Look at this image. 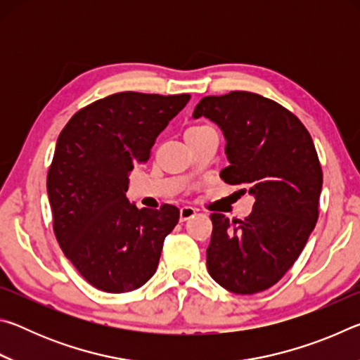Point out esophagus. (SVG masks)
<instances>
[{
	"label": "esophagus",
	"mask_w": 360,
	"mask_h": 360,
	"mask_svg": "<svg viewBox=\"0 0 360 360\" xmlns=\"http://www.w3.org/2000/svg\"><path fill=\"white\" fill-rule=\"evenodd\" d=\"M195 212H197V211H195L192 206H182L181 211H179V219L182 222H184V221H187V219L193 217Z\"/></svg>",
	"instance_id": "1"
}]
</instances>
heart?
<instances>
[{
	"label": "heart",
	"mask_w": 360,
	"mask_h": 360,
	"mask_svg": "<svg viewBox=\"0 0 360 360\" xmlns=\"http://www.w3.org/2000/svg\"><path fill=\"white\" fill-rule=\"evenodd\" d=\"M206 125H197V127H191V129H187L186 130V133H188V131H197V130H202V129H205Z\"/></svg>",
	"instance_id": "obj_1"
}]
</instances>
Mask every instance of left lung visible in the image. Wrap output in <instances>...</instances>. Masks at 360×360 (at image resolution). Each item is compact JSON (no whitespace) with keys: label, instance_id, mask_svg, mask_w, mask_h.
Listing matches in <instances>:
<instances>
[{"label":"left lung","instance_id":"obj_1","mask_svg":"<svg viewBox=\"0 0 360 360\" xmlns=\"http://www.w3.org/2000/svg\"><path fill=\"white\" fill-rule=\"evenodd\" d=\"M221 127L230 162L224 182L254 195L252 212L229 221L212 212L206 265L233 294L275 285L294 265L319 217L322 168L308 130L289 109L251 92L205 96L193 117Z\"/></svg>","mask_w":360,"mask_h":360}]
</instances>
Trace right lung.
Returning <instances> with one entry per match:
<instances>
[{"instance_id": "obj_1", "label": "right lung", "mask_w": 360, "mask_h": 360, "mask_svg": "<svg viewBox=\"0 0 360 360\" xmlns=\"http://www.w3.org/2000/svg\"><path fill=\"white\" fill-rule=\"evenodd\" d=\"M188 100V94H114L79 109L60 133L47 173L53 231L96 289L135 290L157 270L179 210H138L125 195L129 173L149 160L157 136Z\"/></svg>"}]
</instances>
